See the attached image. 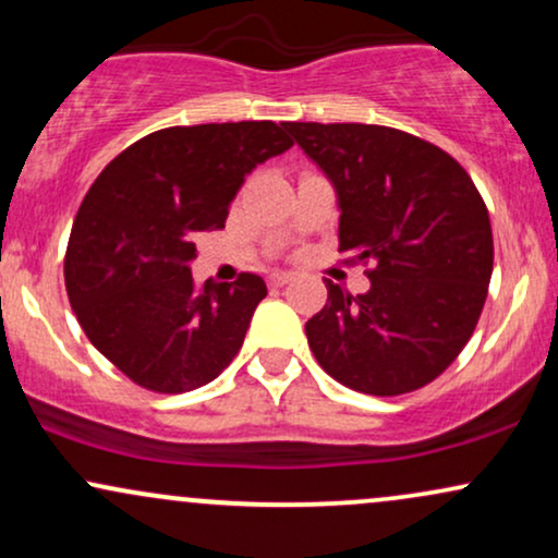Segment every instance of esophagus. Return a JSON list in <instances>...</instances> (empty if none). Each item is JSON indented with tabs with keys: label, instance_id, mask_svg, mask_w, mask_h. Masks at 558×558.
Here are the masks:
<instances>
[{
	"label": "esophagus",
	"instance_id": "34e87169",
	"mask_svg": "<svg viewBox=\"0 0 558 558\" xmlns=\"http://www.w3.org/2000/svg\"><path fill=\"white\" fill-rule=\"evenodd\" d=\"M291 280H293V275L291 272H272L270 275V283L272 286H286V283H291Z\"/></svg>",
	"mask_w": 558,
	"mask_h": 558
}]
</instances>
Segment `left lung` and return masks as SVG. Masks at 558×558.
<instances>
[{
	"mask_svg": "<svg viewBox=\"0 0 558 558\" xmlns=\"http://www.w3.org/2000/svg\"><path fill=\"white\" fill-rule=\"evenodd\" d=\"M338 196V252L373 259L369 291L332 280L306 323L330 377L369 396H401L459 356L483 312L493 233L483 196L444 149L362 123H286Z\"/></svg>",
	"mask_w": 558,
	"mask_h": 558,
	"instance_id": "left-lung-1",
	"label": "left lung"
}]
</instances>
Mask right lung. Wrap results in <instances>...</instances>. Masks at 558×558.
Instances as JSON below:
<instances>
[{
    "instance_id": "1",
    "label": "right lung",
    "mask_w": 558,
    "mask_h": 558,
    "mask_svg": "<svg viewBox=\"0 0 558 558\" xmlns=\"http://www.w3.org/2000/svg\"><path fill=\"white\" fill-rule=\"evenodd\" d=\"M291 146L272 120L165 128L88 189L70 230L68 299L94 349L136 386L194 390L239 354L267 286L243 272L196 288V239L226 228L248 172Z\"/></svg>"
}]
</instances>
